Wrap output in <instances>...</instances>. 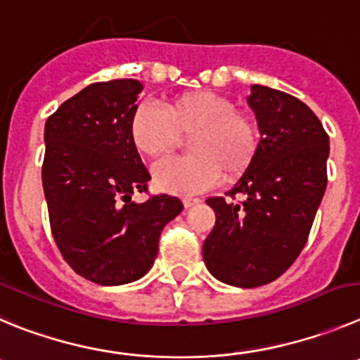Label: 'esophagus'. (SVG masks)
Wrapping results in <instances>:
<instances>
[{
    "label": "esophagus",
    "mask_w": 360,
    "mask_h": 360,
    "mask_svg": "<svg viewBox=\"0 0 360 360\" xmlns=\"http://www.w3.org/2000/svg\"><path fill=\"white\" fill-rule=\"evenodd\" d=\"M200 199H197V197H184L183 199V204L184 207H191V206H195V204H199Z\"/></svg>",
    "instance_id": "esophagus-1"
}]
</instances>
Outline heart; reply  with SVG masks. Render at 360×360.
Masks as SVG:
<instances>
[{
    "mask_svg": "<svg viewBox=\"0 0 360 360\" xmlns=\"http://www.w3.org/2000/svg\"><path fill=\"white\" fill-rule=\"evenodd\" d=\"M190 156L169 158L153 169L160 190L195 195L226 179L240 177L256 160L259 131L247 113L226 96L195 90L172 97L165 112L154 103H140L129 119V139L142 156L170 154L188 136Z\"/></svg>",
    "mask_w": 360,
    "mask_h": 360,
    "instance_id": "b5f03b06",
    "label": "heart"
}]
</instances>
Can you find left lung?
Instances as JSON below:
<instances>
[{
	"label": "left lung",
	"mask_w": 360,
	"mask_h": 360,
	"mask_svg": "<svg viewBox=\"0 0 360 360\" xmlns=\"http://www.w3.org/2000/svg\"><path fill=\"white\" fill-rule=\"evenodd\" d=\"M259 124L256 160L225 197L202 247L218 281L257 288L281 277L300 256L327 188L328 134L307 104L281 90L252 86Z\"/></svg>",
	"instance_id": "left-lung-1"
}]
</instances>
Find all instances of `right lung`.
Wrapping results in <instances>:
<instances>
[{"label":"right lung","mask_w":360,"mask_h":360,"mask_svg":"<svg viewBox=\"0 0 360 360\" xmlns=\"http://www.w3.org/2000/svg\"><path fill=\"white\" fill-rule=\"evenodd\" d=\"M136 79L85 86L46 120L42 186L51 233L82 277L119 286L143 277L158 256L163 227L183 211L177 197L147 193L150 176L129 139L142 92Z\"/></svg>","instance_id":"right-lung-1"}]
</instances>
